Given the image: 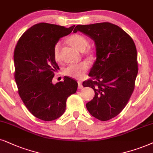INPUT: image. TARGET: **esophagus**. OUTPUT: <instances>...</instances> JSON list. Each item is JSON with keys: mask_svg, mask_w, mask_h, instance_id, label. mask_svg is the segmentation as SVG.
I'll return each instance as SVG.
<instances>
[{"mask_svg": "<svg viewBox=\"0 0 153 153\" xmlns=\"http://www.w3.org/2000/svg\"><path fill=\"white\" fill-rule=\"evenodd\" d=\"M78 89H82L83 88V85H82V83L81 81H78Z\"/></svg>", "mask_w": 153, "mask_h": 153, "instance_id": "obj_1", "label": "esophagus"}]
</instances>
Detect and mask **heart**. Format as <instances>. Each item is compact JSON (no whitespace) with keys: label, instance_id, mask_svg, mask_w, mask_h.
I'll return each instance as SVG.
<instances>
[{"label":"heart","instance_id":"heart-1","mask_svg":"<svg viewBox=\"0 0 153 153\" xmlns=\"http://www.w3.org/2000/svg\"><path fill=\"white\" fill-rule=\"evenodd\" d=\"M70 44L75 49L83 51L88 44V39L84 36L79 34H74L68 38ZM61 43L58 42L53 48V56L56 61H60V50ZM89 63L87 61H82L77 64H71L65 69V74L72 78L81 79L85 75V73L89 68Z\"/></svg>","mask_w":153,"mask_h":153}]
</instances>
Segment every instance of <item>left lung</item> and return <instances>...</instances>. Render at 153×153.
I'll return each instance as SVG.
<instances>
[{
    "instance_id": "obj_1",
    "label": "left lung",
    "mask_w": 153,
    "mask_h": 153,
    "mask_svg": "<svg viewBox=\"0 0 153 153\" xmlns=\"http://www.w3.org/2000/svg\"><path fill=\"white\" fill-rule=\"evenodd\" d=\"M81 32L94 40L96 61L82 82L94 91L86 104L92 117L107 121L124 109L135 88L138 74L137 51L132 38L117 25L100 22L77 25L73 32Z\"/></svg>"
}]
</instances>
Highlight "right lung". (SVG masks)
Masks as SVG:
<instances>
[{
    "label": "right lung",
    "mask_w": 153,
    "mask_h": 153,
    "mask_svg": "<svg viewBox=\"0 0 153 153\" xmlns=\"http://www.w3.org/2000/svg\"><path fill=\"white\" fill-rule=\"evenodd\" d=\"M74 27L36 24L21 36L15 48V80L19 95L31 114L43 121L61 117L68 97L78 88V82L67 76L62 82L52 83L54 73L59 69L53 56L54 46Z\"/></svg>",
    "instance_id": "obj_1"
}]
</instances>
